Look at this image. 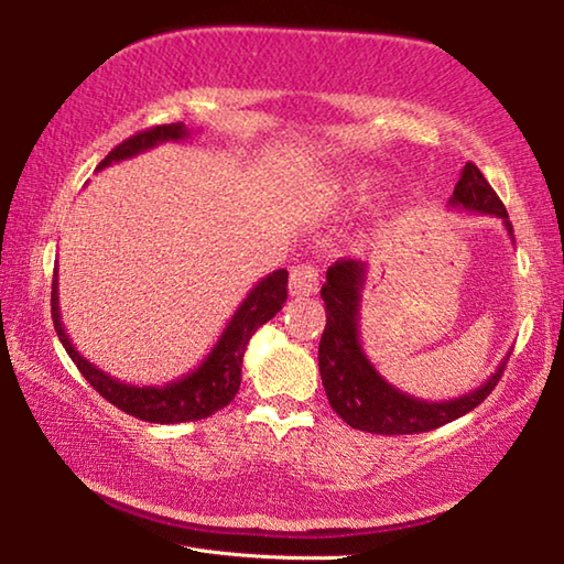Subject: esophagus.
<instances>
[{
  "label": "esophagus",
  "mask_w": 564,
  "mask_h": 564,
  "mask_svg": "<svg viewBox=\"0 0 564 564\" xmlns=\"http://www.w3.org/2000/svg\"><path fill=\"white\" fill-rule=\"evenodd\" d=\"M318 269H313V265L308 263H301L295 265V269L291 271V295H316L318 293Z\"/></svg>",
  "instance_id": "esophagus-1"
}]
</instances>
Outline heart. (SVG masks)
<instances>
[{"label":"heart","instance_id":"heart-1","mask_svg":"<svg viewBox=\"0 0 564 564\" xmlns=\"http://www.w3.org/2000/svg\"><path fill=\"white\" fill-rule=\"evenodd\" d=\"M356 188H358L360 196H368L370 191H373V181H370V178H358L356 181Z\"/></svg>","mask_w":564,"mask_h":564}]
</instances>
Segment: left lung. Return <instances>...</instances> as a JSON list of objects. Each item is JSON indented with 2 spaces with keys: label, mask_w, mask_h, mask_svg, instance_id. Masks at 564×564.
<instances>
[{
  "label": "left lung",
  "mask_w": 564,
  "mask_h": 564,
  "mask_svg": "<svg viewBox=\"0 0 564 564\" xmlns=\"http://www.w3.org/2000/svg\"><path fill=\"white\" fill-rule=\"evenodd\" d=\"M447 208H463V212L502 218L505 231L514 243L508 212H505L498 194L475 164L463 166L460 181L455 184ZM366 281L368 263L340 259L330 265L326 283L321 289V299L326 301V330H323L318 346L321 380L330 408L350 427L376 435L427 433L470 413L473 408L480 405L492 393L508 356L502 358L495 373L482 386L453 400H441V403L415 398L390 386L370 362L360 343L358 321Z\"/></svg>",
  "instance_id": "obj_1"
}]
</instances>
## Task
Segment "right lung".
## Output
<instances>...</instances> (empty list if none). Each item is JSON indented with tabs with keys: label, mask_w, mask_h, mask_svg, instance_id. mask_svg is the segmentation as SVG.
<instances>
[{
	"label": "right lung",
	"mask_w": 564,
	"mask_h": 564,
	"mask_svg": "<svg viewBox=\"0 0 564 564\" xmlns=\"http://www.w3.org/2000/svg\"><path fill=\"white\" fill-rule=\"evenodd\" d=\"M191 131L184 121L164 123L149 131H141L119 144L111 154L101 161L97 171L107 169L119 161L144 154L149 149H156L166 141H188ZM289 271L279 269L253 285L246 299L238 305L231 321L226 323L221 336H218L212 352L198 362V368L188 370L186 376L169 380L164 386H133L109 376L107 370L94 366L91 360L82 356L74 348L72 338L66 336L62 308H59V271H54L52 281V321L54 330L59 336L64 350L69 352L79 373L89 380L91 388L101 398H107L111 405H117L123 413H129L147 423H186V420H202L214 415L216 410L231 403L241 386V366L248 340L259 330L263 323H269L275 313L283 308L289 299Z\"/></svg>",
	"instance_id": "1"
}]
</instances>
